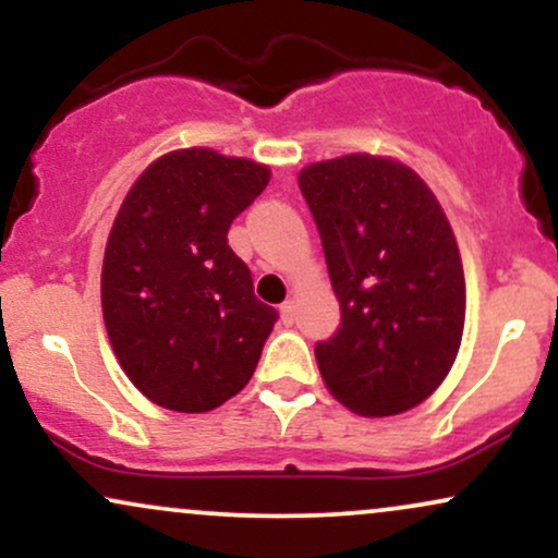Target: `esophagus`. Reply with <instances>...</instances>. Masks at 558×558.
Masks as SVG:
<instances>
[{
  "mask_svg": "<svg viewBox=\"0 0 558 558\" xmlns=\"http://www.w3.org/2000/svg\"><path fill=\"white\" fill-rule=\"evenodd\" d=\"M280 317H283L286 325H291L293 319H296V301L286 299L283 304H280Z\"/></svg>",
  "mask_w": 558,
  "mask_h": 558,
  "instance_id": "1",
  "label": "esophagus"
}]
</instances>
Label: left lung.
Returning <instances> with one entry per match:
<instances>
[{"instance_id": "1", "label": "left lung", "mask_w": 558, "mask_h": 558, "mask_svg": "<svg viewBox=\"0 0 558 558\" xmlns=\"http://www.w3.org/2000/svg\"><path fill=\"white\" fill-rule=\"evenodd\" d=\"M330 283L336 336L315 345L325 386L364 417L417 407L444 383L464 330V270L438 198L407 165L345 155L299 172Z\"/></svg>"}]
</instances>
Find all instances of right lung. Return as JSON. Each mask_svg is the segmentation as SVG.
<instances>
[{
    "instance_id": "obj_1",
    "label": "right lung",
    "mask_w": 558,
    "mask_h": 558,
    "mask_svg": "<svg viewBox=\"0 0 558 558\" xmlns=\"http://www.w3.org/2000/svg\"><path fill=\"white\" fill-rule=\"evenodd\" d=\"M270 183L252 159L181 149L128 191L107 241L101 312L120 367L149 401L198 414L252 380L278 312L254 296L228 228Z\"/></svg>"
}]
</instances>
